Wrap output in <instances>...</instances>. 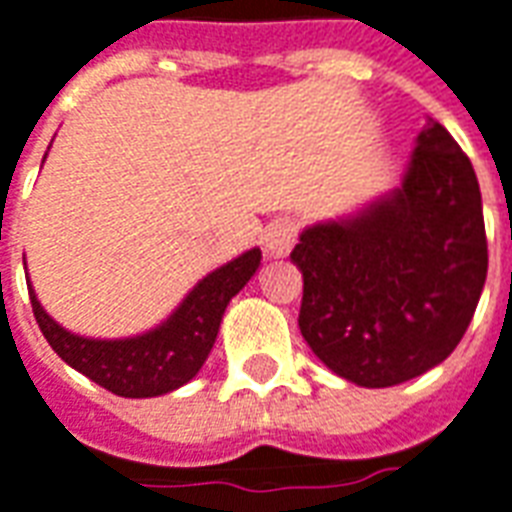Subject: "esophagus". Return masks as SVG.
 Instances as JSON below:
<instances>
[{
	"label": "esophagus",
	"instance_id": "34e87169",
	"mask_svg": "<svg viewBox=\"0 0 512 512\" xmlns=\"http://www.w3.org/2000/svg\"><path fill=\"white\" fill-rule=\"evenodd\" d=\"M297 242V224L291 218H275L267 229H264V251L270 259H283L291 253Z\"/></svg>",
	"mask_w": 512,
	"mask_h": 512
}]
</instances>
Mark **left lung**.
Returning a JSON list of instances; mask_svg holds the SVG:
<instances>
[{
  "instance_id": "left-lung-1",
  "label": "left lung",
  "mask_w": 512,
  "mask_h": 512,
  "mask_svg": "<svg viewBox=\"0 0 512 512\" xmlns=\"http://www.w3.org/2000/svg\"><path fill=\"white\" fill-rule=\"evenodd\" d=\"M299 329L326 367L386 388L445 361L489 270L480 186L445 126L426 118L397 188L356 213L305 226Z\"/></svg>"
}]
</instances>
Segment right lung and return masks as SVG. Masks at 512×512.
I'll use <instances>...</instances> for the list:
<instances>
[{"label": "right lung", "instance_id": "right-lung-1", "mask_svg": "<svg viewBox=\"0 0 512 512\" xmlns=\"http://www.w3.org/2000/svg\"><path fill=\"white\" fill-rule=\"evenodd\" d=\"M259 264V248L240 253L237 259L226 261L218 270L207 272L161 324L148 332L113 337V340L83 337L64 329L59 321H53L45 313L29 278L26 286H29L34 318L45 340L72 370L83 372L86 378L118 397L145 399L169 394L197 378V372L213 351L226 305L256 275Z\"/></svg>", "mask_w": 512, "mask_h": 512}]
</instances>
